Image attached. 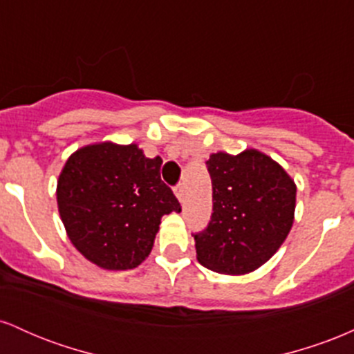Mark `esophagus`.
Segmentation results:
<instances>
[{
  "label": "esophagus",
  "mask_w": 354,
  "mask_h": 354,
  "mask_svg": "<svg viewBox=\"0 0 354 354\" xmlns=\"http://www.w3.org/2000/svg\"><path fill=\"white\" fill-rule=\"evenodd\" d=\"M174 194H176L178 200H180L181 203H185L186 189H185V185H183V183H180V185H176V188H174Z\"/></svg>",
  "instance_id": "1"
}]
</instances>
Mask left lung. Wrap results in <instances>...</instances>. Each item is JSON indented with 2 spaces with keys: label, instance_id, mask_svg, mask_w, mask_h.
I'll use <instances>...</instances> for the list:
<instances>
[{
  "label": "left lung",
  "instance_id": "8db88e82",
  "mask_svg": "<svg viewBox=\"0 0 354 354\" xmlns=\"http://www.w3.org/2000/svg\"><path fill=\"white\" fill-rule=\"evenodd\" d=\"M213 213L194 233L198 261L223 274H245L265 265L293 226L296 185L266 154L246 149L211 154Z\"/></svg>",
  "mask_w": 354,
  "mask_h": 354
}]
</instances>
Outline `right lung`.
Segmentation results:
<instances>
[{"label": "right lung", "instance_id": "right-lung-1", "mask_svg": "<svg viewBox=\"0 0 354 354\" xmlns=\"http://www.w3.org/2000/svg\"><path fill=\"white\" fill-rule=\"evenodd\" d=\"M161 160L136 145L84 146L59 174L58 209L76 250L106 270H131L149 254L161 216L180 201L161 181Z\"/></svg>", "mask_w": 354, "mask_h": 354}]
</instances>
